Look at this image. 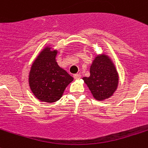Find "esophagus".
Listing matches in <instances>:
<instances>
[{
  "label": "esophagus",
  "instance_id": "34e87169",
  "mask_svg": "<svg viewBox=\"0 0 148 148\" xmlns=\"http://www.w3.org/2000/svg\"><path fill=\"white\" fill-rule=\"evenodd\" d=\"M80 77H81V74H76L74 75V78L75 80H79Z\"/></svg>",
  "mask_w": 148,
  "mask_h": 148
}]
</instances>
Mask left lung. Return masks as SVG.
<instances>
[{
  "label": "left lung",
  "instance_id": "8db88e82",
  "mask_svg": "<svg viewBox=\"0 0 148 148\" xmlns=\"http://www.w3.org/2000/svg\"><path fill=\"white\" fill-rule=\"evenodd\" d=\"M90 76L83 77L93 98L104 101L113 96L118 87L119 74L113 61L105 53L96 55L90 66Z\"/></svg>",
  "mask_w": 148,
  "mask_h": 148
}]
</instances>
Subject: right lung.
<instances>
[{"label":"right lung","instance_id":"right-lung-1","mask_svg":"<svg viewBox=\"0 0 148 148\" xmlns=\"http://www.w3.org/2000/svg\"><path fill=\"white\" fill-rule=\"evenodd\" d=\"M58 50L47 46L36 57L28 75L30 89L40 101L53 103L62 98L74 78L56 62Z\"/></svg>","mask_w":148,"mask_h":148}]
</instances>
